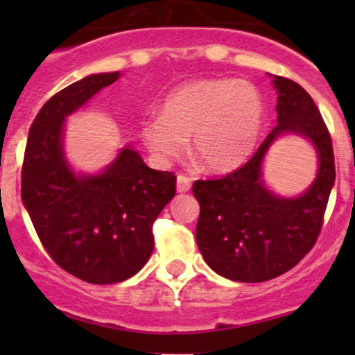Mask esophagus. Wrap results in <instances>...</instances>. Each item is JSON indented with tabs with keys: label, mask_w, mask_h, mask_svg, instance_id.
Masks as SVG:
<instances>
[{
	"label": "esophagus",
	"mask_w": 355,
	"mask_h": 355,
	"mask_svg": "<svg viewBox=\"0 0 355 355\" xmlns=\"http://www.w3.org/2000/svg\"><path fill=\"white\" fill-rule=\"evenodd\" d=\"M192 187V182L191 178L185 177V175H178L177 177V192L184 194V192H189Z\"/></svg>",
	"instance_id": "34e87169"
}]
</instances>
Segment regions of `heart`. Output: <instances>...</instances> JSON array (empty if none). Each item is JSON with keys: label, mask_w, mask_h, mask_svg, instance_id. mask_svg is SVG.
Here are the masks:
<instances>
[{"label": "heart", "mask_w": 355, "mask_h": 355, "mask_svg": "<svg viewBox=\"0 0 355 355\" xmlns=\"http://www.w3.org/2000/svg\"><path fill=\"white\" fill-rule=\"evenodd\" d=\"M264 123L254 85L235 78H200L175 87L161 114L142 121L141 139L157 161L178 157L192 137V153L211 173H228L249 159Z\"/></svg>", "instance_id": "1"}]
</instances>
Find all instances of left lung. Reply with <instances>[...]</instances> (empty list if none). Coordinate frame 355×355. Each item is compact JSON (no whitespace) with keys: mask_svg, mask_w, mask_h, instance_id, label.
Returning <instances> with one entry per match:
<instances>
[{"mask_svg":"<svg viewBox=\"0 0 355 355\" xmlns=\"http://www.w3.org/2000/svg\"><path fill=\"white\" fill-rule=\"evenodd\" d=\"M270 77L278 96L277 127L244 166L192 187L200 206L196 241L204 261L220 277L244 284L287 273L313 249L335 184L331 139L313 98L290 78ZM285 135L306 138L317 153V177L299 196L277 195L263 180L266 155Z\"/></svg>","mask_w":355,"mask_h":355,"instance_id":"obj_1","label":"left lung"}]
</instances>
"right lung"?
I'll return each instance as SVG.
<instances>
[{
    "mask_svg": "<svg viewBox=\"0 0 355 355\" xmlns=\"http://www.w3.org/2000/svg\"><path fill=\"white\" fill-rule=\"evenodd\" d=\"M120 71L92 73L53 96L28 130L22 200L56 264L94 285L128 280L151 257L153 223L175 196L177 177L153 170L130 144L96 173L75 171L65 153L67 118Z\"/></svg>",
    "mask_w": 355,
    "mask_h": 355,
    "instance_id": "1",
    "label": "right lung"
}]
</instances>
